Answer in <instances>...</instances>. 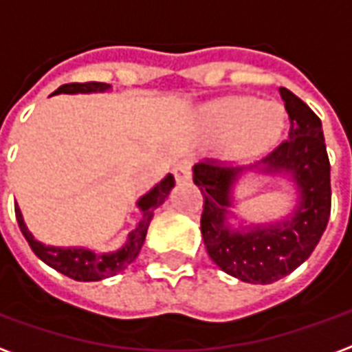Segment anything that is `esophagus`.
Segmentation results:
<instances>
[{
	"label": "esophagus",
	"instance_id": "obj_1",
	"mask_svg": "<svg viewBox=\"0 0 352 352\" xmlns=\"http://www.w3.org/2000/svg\"><path fill=\"white\" fill-rule=\"evenodd\" d=\"M190 169H192V162L188 158H183L175 164L173 168V173H175L177 181H188L190 179Z\"/></svg>",
	"mask_w": 352,
	"mask_h": 352
}]
</instances>
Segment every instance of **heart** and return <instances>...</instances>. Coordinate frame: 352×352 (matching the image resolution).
Listing matches in <instances>:
<instances>
[{
    "label": "heart",
    "mask_w": 352,
    "mask_h": 352,
    "mask_svg": "<svg viewBox=\"0 0 352 352\" xmlns=\"http://www.w3.org/2000/svg\"><path fill=\"white\" fill-rule=\"evenodd\" d=\"M206 122L214 138L236 139V156L252 158L279 139L285 128V113L275 103L264 105L252 98H234L207 109Z\"/></svg>",
    "instance_id": "heart-1"
}]
</instances>
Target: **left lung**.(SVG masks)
Here are the masks:
<instances>
[{"label": "left lung", "mask_w": 352, "mask_h": 352, "mask_svg": "<svg viewBox=\"0 0 352 352\" xmlns=\"http://www.w3.org/2000/svg\"><path fill=\"white\" fill-rule=\"evenodd\" d=\"M279 92L290 118L288 139L249 169L292 179L300 194L292 217L267 226L230 228L226 214L232 188L247 168H226L213 158L194 166V183L204 196L201 237L207 254L222 272L252 285L283 279L309 258L332 207L330 160L320 118L290 90L279 88Z\"/></svg>", "instance_id": "8db88e82"}]
</instances>
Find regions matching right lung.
<instances>
[{"label": "right lung", "instance_id": "right-lung-1", "mask_svg": "<svg viewBox=\"0 0 352 352\" xmlns=\"http://www.w3.org/2000/svg\"><path fill=\"white\" fill-rule=\"evenodd\" d=\"M111 85L105 82H72V85H64L60 87L54 94H90V92H105L109 90ZM175 179L171 173L162 179L160 183L154 186L153 190H148L139 198L138 207L143 213V219L139 221L135 230H131L128 241L124 243L122 249H118L115 252H98L88 251V249H77V247H50V245H43L41 241H37L32 232L28 230L24 224L22 213H20L19 206L14 207V213H16V221H19L20 232L24 234L26 241L32 247V251L35 252L37 258H41L47 265H50L52 270L64 273L67 277H72L75 280H101L113 277L116 273H120L122 270L128 267L133 260L138 258L141 247L145 243L146 230L148 224L153 221L154 209L160 207L164 204V199L168 198L169 190L173 188Z\"/></svg>", "mask_w": 352, "mask_h": 352}]
</instances>
